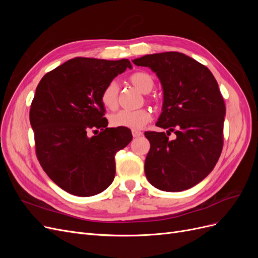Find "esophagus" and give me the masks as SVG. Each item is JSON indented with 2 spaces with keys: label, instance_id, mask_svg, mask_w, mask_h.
Masks as SVG:
<instances>
[{
  "label": "esophagus",
  "instance_id": "obj_1",
  "mask_svg": "<svg viewBox=\"0 0 258 258\" xmlns=\"http://www.w3.org/2000/svg\"><path fill=\"white\" fill-rule=\"evenodd\" d=\"M143 134L141 131H139V130H132V136H134V138H139V137H141Z\"/></svg>",
  "mask_w": 258,
  "mask_h": 258
}]
</instances>
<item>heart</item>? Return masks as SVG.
Segmentation results:
<instances>
[{
  "label": "heart",
  "mask_w": 258,
  "mask_h": 258,
  "mask_svg": "<svg viewBox=\"0 0 258 258\" xmlns=\"http://www.w3.org/2000/svg\"><path fill=\"white\" fill-rule=\"evenodd\" d=\"M129 83L142 93H148L154 87L153 77L146 72H136L129 76ZM101 102L107 110H115L118 104V85L115 82L108 83L101 92ZM152 119V113L147 108L137 111H119L111 116V123L114 127L141 129Z\"/></svg>",
  "instance_id": "1"
}]
</instances>
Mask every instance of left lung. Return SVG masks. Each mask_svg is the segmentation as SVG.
<instances>
[{"mask_svg": "<svg viewBox=\"0 0 258 258\" xmlns=\"http://www.w3.org/2000/svg\"><path fill=\"white\" fill-rule=\"evenodd\" d=\"M156 73L163 90L162 112L147 131L151 143L145 175L163 191H182L197 185L215 167L223 150L226 107L216 80L198 61L177 51L146 54L132 60ZM174 132L177 138L169 140Z\"/></svg>", "mask_w": 258, "mask_h": 258, "instance_id": "1", "label": "left lung"}]
</instances>
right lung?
<instances>
[{
    "label": "right lung",
    "mask_w": 258,
    "mask_h": 258,
    "mask_svg": "<svg viewBox=\"0 0 258 258\" xmlns=\"http://www.w3.org/2000/svg\"><path fill=\"white\" fill-rule=\"evenodd\" d=\"M127 68L128 59L77 57L45 74L37 85L30 108L37 159L69 194L95 196L113 182L115 154L131 142L132 135L128 128H107L100 97Z\"/></svg>",
    "instance_id": "1"
}]
</instances>
